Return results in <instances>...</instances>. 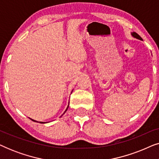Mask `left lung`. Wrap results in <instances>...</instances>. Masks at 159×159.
Instances as JSON below:
<instances>
[{"mask_svg":"<svg viewBox=\"0 0 159 159\" xmlns=\"http://www.w3.org/2000/svg\"><path fill=\"white\" fill-rule=\"evenodd\" d=\"M131 35L133 37V38H136V39H138V40H143V39H142V38H141V37L139 35V34H138V33H136V32H131Z\"/></svg>","mask_w":159,"mask_h":159,"instance_id":"8db88e82","label":"left lung"}]
</instances>
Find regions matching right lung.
Instances as JSON below:
<instances>
[{
	"mask_svg": "<svg viewBox=\"0 0 159 159\" xmlns=\"http://www.w3.org/2000/svg\"><path fill=\"white\" fill-rule=\"evenodd\" d=\"M72 91H73V90H72ZM72 91H71V93H72ZM68 108H69V105H68V106H67V108H66V111H64V114H63L62 115H61V116H63V115H64V114H65V112H66V111H67V109H68ZM30 119H31V120L32 121H35V122H38V121H36V120H34V119H31V118H30ZM39 122H40V123H41V124H45V123H48V122H43V121H39Z\"/></svg>",
	"mask_w": 159,
	"mask_h": 159,
	"instance_id": "1",
	"label": "right lung"
}]
</instances>
